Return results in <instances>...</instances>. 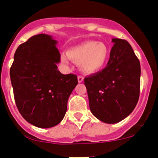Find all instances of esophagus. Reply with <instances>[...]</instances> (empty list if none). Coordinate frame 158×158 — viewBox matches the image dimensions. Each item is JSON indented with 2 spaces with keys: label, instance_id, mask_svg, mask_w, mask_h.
<instances>
[{
  "label": "esophagus",
  "instance_id": "1",
  "mask_svg": "<svg viewBox=\"0 0 158 158\" xmlns=\"http://www.w3.org/2000/svg\"><path fill=\"white\" fill-rule=\"evenodd\" d=\"M83 79H84L83 76H78V82H79V83H80V82H82V81H83Z\"/></svg>",
  "mask_w": 158,
  "mask_h": 158
}]
</instances>
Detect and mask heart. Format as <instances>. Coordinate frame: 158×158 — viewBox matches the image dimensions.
<instances>
[{"label": "heart", "mask_w": 158, "mask_h": 158, "mask_svg": "<svg viewBox=\"0 0 158 158\" xmlns=\"http://www.w3.org/2000/svg\"><path fill=\"white\" fill-rule=\"evenodd\" d=\"M109 57V49L106 44L97 41H85L67 51V56L62 55L63 63H69V59L79 64L83 73H94L102 69Z\"/></svg>", "instance_id": "b5f03b06"}]
</instances>
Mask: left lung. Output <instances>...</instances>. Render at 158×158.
I'll list each match as a JSON object with an SVG mask.
<instances>
[{"mask_svg":"<svg viewBox=\"0 0 158 158\" xmlns=\"http://www.w3.org/2000/svg\"><path fill=\"white\" fill-rule=\"evenodd\" d=\"M112 43L106 67L84 79L91 112L108 124L128 117L140 94L139 60L128 41L114 38Z\"/></svg>","mask_w":158,"mask_h":158,"instance_id":"1","label":"left lung"}]
</instances>
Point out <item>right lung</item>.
<instances>
[{
  "label": "right lung",
  "instance_id": "1",
  "mask_svg": "<svg viewBox=\"0 0 158 158\" xmlns=\"http://www.w3.org/2000/svg\"><path fill=\"white\" fill-rule=\"evenodd\" d=\"M57 41L52 36L35 35L17 47L10 69L16 105L31 125L48 128L66 114L69 95L78 84L74 74L63 75Z\"/></svg>",
  "mask_w": 158,
  "mask_h": 158
}]
</instances>
